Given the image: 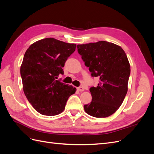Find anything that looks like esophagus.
Returning a JSON list of instances; mask_svg holds the SVG:
<instances>
[{
	"label": "esophagus",
	"mask_w": 154,
	"mask_h": 154,
	"mask_svg": "<svg viewBox=\"0 0 154 154\" xmlns=\"http://www.w3.org/2000/svg\"><path fill=\"white\" fill-rule=\"evenodd\" d=\"M77 90H78V91L83 92V91H84V88H83L82 87H77Z\"/></svg>",
	"instance_id": "esophagus-1"
}]
</instances>
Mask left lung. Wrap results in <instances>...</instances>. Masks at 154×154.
I'll return each mask as SVG.
<instances>
[{"label":"left lung","instance_id":"1","mask_svg":"<svg viewBox=\"0 0 154 154\" xmlns=\"http://www.w3.org/2000/svg\"><path fill=\"white\" fill-rule=\"evenodd\" d=\"M77 48L91 76L100 78L97 86L90 88L92 98L84 105L85 112L95 118L109 117L127 93L130 66L127 54L120 46L106 41L78 45Z\"/></svg>","mask_w":154,"mask_h":154}]
</instances>
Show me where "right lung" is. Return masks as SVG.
<instances>
[{"instance_id":"1","label":"right lung","mask_w":154,"mask_h":154,"mask_svg":"<svg viewBox=\"0 0 154 154\" xmlns=\"http://www.w3.org/2000/svg\"><path fill=\"white\" fill-rule=\"evenodd\" d=\"M76 45L53 38L35 42L26 51L20 66L23 90L27 100L40 114L62 113L76 88L57 80L65 63Z\"/></svg>"}]
</instances>
